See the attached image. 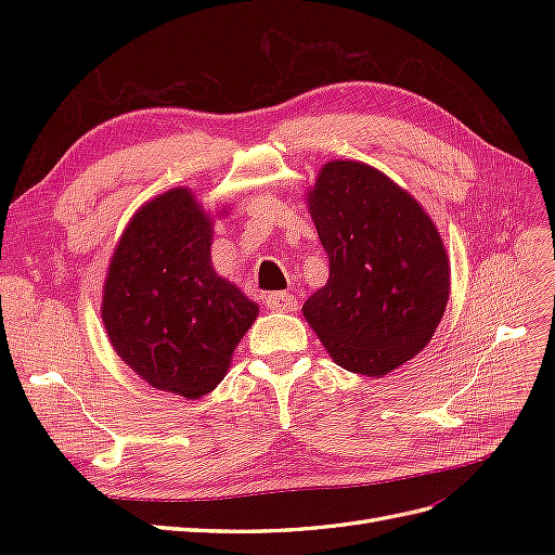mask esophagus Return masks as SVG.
<instances>
[{"instance_id":"1","label":"esophagus","mask_w":555,"mask_h":555,"mask_svg":"<svg viewBox=\"0 0 555 555\" xmlns=\"http://www.w3.org/2000/svg\"><path fill=\"white\" fill-rule=\"evenodd\" d=\"M266 306L275 310V312H296L298 310V300L294 294L287 292H275L266 296Z\"/></svg>"}]
</instances>
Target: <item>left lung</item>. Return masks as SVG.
<instances>
[{
    "label": "left lung",
    "mask_w": 555,
    "mask_h": 555,
    "mask_svg": "<svg viewBox=\"0 0 555 555\" xmlns=\"http://www.w3.org/2000/svg\"><path fill=\"white\" fill-rule=\"evenodd\" d=\"M328 280L304 317L349 373L384 377L422 351L451 294L444 241L424 206L371 164L333 159L308 190Z\"/></svg>",
    "instance_id": "obj_1"
}]
</instances>
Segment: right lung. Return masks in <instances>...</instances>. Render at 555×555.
Instances as JSON below:
<instances>
[{
	"mask_svg": "<svg viewBox=\"0 0 555 555\" xmlns=\"http://www.w3.org/2000/svg\"><path fill=\"white\" fill-rule=\"evenodd\" d=\"M215 215L190 188H173L131 215L102 292L108 340L159 391L196 400L229 371L259 306L210 259Z\"/></svg>",
	"mask_w": 555,
	"mask_h": 555,
	"instance_id": "right-lung-1",
	"label": "right lung"
}]
</instances>
